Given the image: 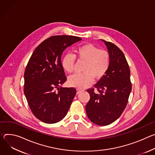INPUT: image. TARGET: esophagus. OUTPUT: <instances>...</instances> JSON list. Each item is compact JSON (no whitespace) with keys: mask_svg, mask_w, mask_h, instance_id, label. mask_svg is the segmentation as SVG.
Returning <instances> with one entry per match:
<instances>
[{"mask_svg":"<svg viewBox=\"0 0 155 155\" xmlns=\"http://www.w3.org/2000/svg\"><path fill=\"white\" fill-rule=\"evenodd\" d=\"M82 91V90H81V89H77V92H76V94H79V93H81Z\"/></svg>","mask_w":155,"mask_h":155,"instance_id":"1","label":"esophagus"}]
</instances>
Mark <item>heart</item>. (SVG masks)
Wrapping results in <instances>:
<instances>
[{
	"label": "heart",
	"instance_id": "1",
	"mask_svg": "<svg viewBox=\"0 0 155 155\" xmlns=\"http://www.w3.org/2000/svg\"><path fill=\"white\" fill-rule=\"evenodd\" d=\"M75 56L85 61L83 73L69 76L68 82L71 86L79 89L87 87L93 82L94 78L97 80L101 79L107 72L110 57L108 51L100 50L91 44L83 45L75 50ZM75 57L71 54L64 55L61 59V66L64 71L71 73L73 71Z\"/></svg>",
	"mask_w": 155,
	"mask_h": 155
}]
</instances>
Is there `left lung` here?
Wrapping results in <instances>:
<instances>
[{
  "instance_id": "left-lung-1",
  "label": "left lung",
  "mask_w": 155,
  "mask_h": 155,
  "mask_svg": "<svg viewBox=\"0 0 155 155\" xmlns=\"http://www.w3.org/2000/svg\"><path fill=\"white\" fill-rule=\"evenodd\" d=\"M101 41L110 57L109 68L94 89H88L91 98L85 106L87 117L98 126H107L117 119L124 111L132 90L130 69L123 51L114 44Z\"/></svg>"
}]
</instances>
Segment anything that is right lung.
<instances>
[{
	"label": "right lung",
	"mask_w": 155,
	"mask_h": 155,
	"mask_svg": "<svg viewBox=\"0 0 155 155\" xmlns=\"http://www.w3.org/2000/svg\"><path fill=\"white\" fill-rule=\"evenodd\" d=\"M81 40L73 36H51L36 47L28 63L24 93L33 114L45 123L63 119L76 94L74 88L60 87L66 81L61 58L67 47Z\"/></svg>",
	"instance_id": "right-lung-1"
}]
</instances>
